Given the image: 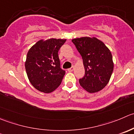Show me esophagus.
Instances as JSON below:
<instances>
[{"label":"esophagus","instance_id":"34e87169","mask_svg":"<svg viewBox=\"0 0 134 134\" xmlns=\"http://www.w3.org/2000/svg\"><path fill=\"white\" fill-rule=\"evenodd\" d=\"M74 69H75V67H74L73 66H72V67H71V68L68 69H67V71H68L69 72H72V71L74 70Z\"/></svg>","mask_w":134,"mask_h":134}]
</instances>
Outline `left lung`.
I'll return each mask as SVG.
<instances>
[{
	"label": "left lung",
	"mask_w": 134,
	"mask_h": 134,
	"mask_svg": "<svg viewBox=\"0 0 134 134\" xmlns=\"http://www.w3.org/2000/svg\"><path fill=\"white\" fill-rule=\"evenodd\" d=\"M72 42L81 55L85 75L80 86L89 93L102 90L109 82L114 68L112 54L102 41L96 37L74 38Z\"/></svg>",
	"instance_id": "8db88e82"
}]
</instances>
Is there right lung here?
<instances>
[{"instance_id": "obj_1", "label": "right lung", "mask_w": 134, "mask_h": 134, "mask_svg": "<svg viewBox=\"0 0 134 134\" xmlns=\"http://www.w3.org/2000/svg\"><path fill=\"white\" fill-rule=\"evenodd\" d=\"M66 39H41L29 50L25 67L34 88L51 93L61 84L65 71L60 68L58 51Z\"/></svg>"}]
</instances>
